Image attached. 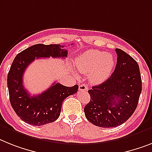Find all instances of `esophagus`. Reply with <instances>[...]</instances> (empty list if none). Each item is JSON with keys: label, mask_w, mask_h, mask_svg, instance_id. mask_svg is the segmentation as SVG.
I'll list each match as a JSON object with an SVG mask.
<instances>
[{"label": "esophagus", "mask_w": 152, "mask_h": 152, "mask_svg": "<svg viewBox=\"0 0 152 152\" xmlns=\"http://www.w3.org/2000/svg\"><path fill=\"white\" fill-rule=\"evenodd\" d=\"M88 87L87 85H85V84H81V85H79V91H88Z\"/></svg>", "instance_id": "1"}]
</instances>
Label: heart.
Here are the masks:
<instances>
[{
    "label": "heart",
    "instance_id": "b5f03b06",
    "mask_svg": "<svg viewBox=\"0 0 152 152\" xmlns=\"http://www.w3.org/2000/svg\"><path fill=\"white\" fill-rule=\"evenodd\" d=\"M115 65L113 56L96 50L85 51L76 61V66L81 73L90 74L93 83H100L110 77Z\"/></svg>",
    "mask_w": 152,
    "mask_h": 152
}]
</instances>
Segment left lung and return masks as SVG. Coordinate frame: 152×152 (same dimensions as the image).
Returning a JSON list of instances; mask_svg holds the SVG:
<instances>
[{"mask_svg":"<svg viewBox=\"0 0 152 152\" xmlns=\"http://www.w3.org/2000/svg\"><path fill=\"white\" fill-rule=\"evenodd\" d=\"M116 52L117 61L113 73L88 91L91 99L84 109L87 120L103 128L126 122L134 113L142 89L138 64L122 50L116 49Z\"/></svg>","mask_w":152,"mask_h":152,"instance_id":"1","label":"left lung"}]
</instances>
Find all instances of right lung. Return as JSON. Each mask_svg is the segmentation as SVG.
<instances>
[{"label":"right lung","instance_id":"add662e5","mask_svg":"<svg viewBox=\"0 0 152 152\" xmlns=\"http://www.w3.org/2000/svg\"><path fill=\"white\" fill-rule=\"evenodd\" d=\"M60 44H36L19 53L14 59L7 75L11 105L20 119L33 126L54 122L60 116L64 100L77 91L78 85L67 87L54 83L39 95L31 96L23 85V75L28 65L38 58L67 56Z\"/></svg>","mask_w":152,"mask_h":152}]
</instances>
